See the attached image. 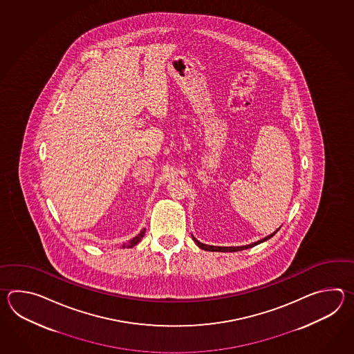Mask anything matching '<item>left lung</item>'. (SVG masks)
<instances>
[{"label": "left lung", "mask_w": 354, "mask_h": 354, "mask_svg": "<svg viewBox=\"0 0 354 354\" xmlns=\"http://www.w3.org/2000/svg\"><path fill=\"white\" fill-rule=\"evenodd\" d=\"M279 230V229H277L274 233L271 234V235H268V236H266V238L262 239V241H256V243L249 244V245H243V247H214V245H206V244H203V243L196 241L195 238H194V241H195L196 244H197L200 248L203 249V250H207V252H238V250H243V249L252 248V247H254L257 244H261V243H263V241H268V239L272 238V236H273L274 234L277 233Z\"/></svg>", "instance_id": "obj_1"}]
</instances>
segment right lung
Wrapping results in <instances>:
<instances>
[{
	"label": "right lung",
	"mask_w": 354,
	"mask_h": 354,
	"mask_svg": "<svg viewBox=\"0 0 354 354\" xmlns=\"http://www.w3.org/2000/svg\"><path fill=\"white\" fill-rule=\"evenodd\" d=\"M144 234H145V229H143V230L140 232V234H138L136 238H133L131 241H129L128 243H125V244L122 245V248H133V247H136V244H138L139 241H142Z\"/></svg>",
	"instance_id": "1"
}]
</instances>
